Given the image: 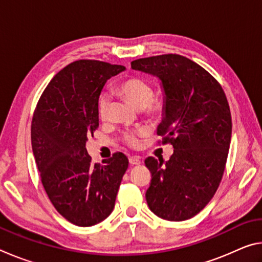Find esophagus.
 Returning a JSON list of instances; mask_svg holds the SVG:
<instances>
[{
    "mask_svg": "<svg viewBox=\"0 0 262 262\" xmlns=\"http://www.w3.org/2000/svg\"><path fill=\"white\" fill-rule=\"evenodd\" d=\"M129 163L132 164V165H139V164H141V157L129 156Z\"/></svg>",
    "mask_w": 262,
    "mask_h": 262,
    "instance_id": "obj_1",
    "label": "esophagus"
}]
</instances>
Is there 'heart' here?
Segmentation results:
<instances>
[{"instance_id":"b5f03b06","label":"heart","mask_w":262,"mask_h":262,"mask_svg":"<svg viewBox=\"0 0 262 262\" xmlns=\"http://www.w3.org/2000/svg\"><path fill=\"white\" fill-rule=\"evenodd\" d=\"M117 90L137 108H143L144 112L152 118H159L166 111V97L164 94L152 95V86L147 79L132 76L119 84ZM110 99L108 96L103 95L98 101V113L101 119L107 117ZM147 130L141 128L135 132L125 134V142L132 148H139L141 137L147 135Z\"/></svg>"}]
</instances>
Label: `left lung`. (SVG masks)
<instances>
[{"mask_svg": "<svg viewBox=\"0 0 262 262\" xmlns=\"http://www.w3.org/2000/svg\"><path fill=\"white\" fill-rule=\"evenodd\" d=\"M130 64L162 81L166 111L157 135L162 144L174 148L165 163L145 158L151 172L147 203L161 219H192L211 200L224 173L232 130L227 96L206 69L183 55L150 56Z\"/></svg>", "mask_w": 262, "mask_h": 262, "instance_id": "obj_1", "label": "left lung"}]
</instances>
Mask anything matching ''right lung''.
Wrapping results in <instances>:
<instances>
[{
  "label": "right lung",
  "mask_w": 262,
  "mask_h": 262,
  "mask_svg": "<svg viewBox=\"0 0 262 262\" xmlns=\"http://www.w3.org/2000/svg\"><path fill=\"white\" fill-rule=\"evenodd\" d=\"M123 70L103 61H75L52 78L34 110L31 142L42 186L57 212L78 227H91L112 212L128 167L122 152L100 165L85 148L99 126L100 92Z\"/></svg>",
  "instance_id": "right-lung-1"
}]
</instances>
